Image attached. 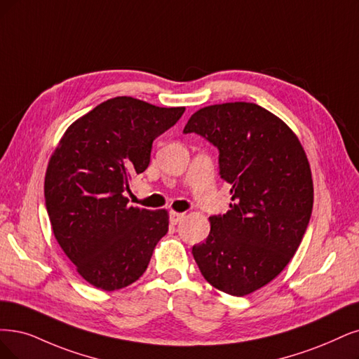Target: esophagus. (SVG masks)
<instances>
[{"instance_id": "1", "label": "esophagus", "mask_w": 359, "mask_h": 359, "mask_svg": "<svg viewBox=\"0 0 359 359\" xmlns=\"http://www.w3.org/2000/svg\"><path fill=\"white\" fill-rule=\"evenodd\" d=\"M183 217H184V213H177V211H171V213H170V222L172 224L180 223L183 220Z\"/></svg>"}]
</instances>
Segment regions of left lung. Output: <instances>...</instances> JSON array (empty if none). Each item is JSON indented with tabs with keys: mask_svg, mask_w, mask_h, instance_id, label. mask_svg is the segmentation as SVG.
Masks as SVG:
<instances>
[{
	"mask_svg": "<svg viewBox=\"0 0 359 359\" xmlns=\"http://www.w3.org/2000/svg\"><path fill=\"white\" fill-rule=\"evenodd\" d=\"M183 133L216 146L232 194L231 210L211 216L207 240L192 247L194 259L215 288L247 296L281 273L306 232L313 205L306 152L283 119L256 103L205 106Z\"/></svg>",
	"mask_w": 359,
	"mask_h": 359,
	"instance_id": "1",
	"label": "left lung"
}]
</instances>
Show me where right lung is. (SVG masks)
<instances>
[{"label":"right lung","instance_id":"right-lung-1","mask_svg":"<svg viewBox=\"0 0 359 359\" xmlns=\"http://www.w3.org/2000/svg\"><path fill=\"white\" fill-rule=\"evenodd\" d=\"M183 112L128 96L109 99L72 123L50 158L44 196L53 233L96 288L137 281L168 231L167 210L130 207L124 194L148 168L152 142Z\"/></svg>","mask_w":359,"mask_h":359}]
</instances>
